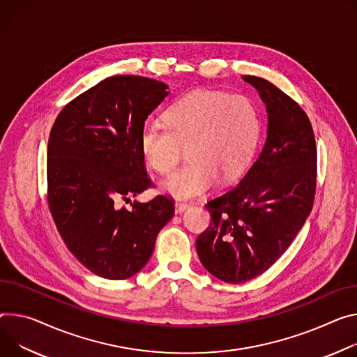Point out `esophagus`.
Masks as SVG:
<instances>
[{"label":"esophagus","instance_id":"34e87169","mask_svg":"<svg viewBox=\"0 0 357 357\" xmlns=\"http://www.w3.org/2000/svg\"><path fill=\"white\" fill-rule=\"evenodd\" d=\"M189 208V204L188 202H181V201H176L175 202V212L176 213H182L183 211H186Z\"/></svg>","mask_w":357,"mask_h":357}]
</instances>
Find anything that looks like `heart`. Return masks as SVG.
I'll use <instances>...</instances> for the list:
<instances>
[{
  "label": "heart",
  "instance_id": "b5f03b06",
  "mask_svg": "<svg viewBox=\"0 0 357 357\" xmlns=\"http://www.w3.org/2000/svg\"><path fill=\"white\" fill-rule=\"evenodd\" d=\"M167 125L148 121L139 132L146 164L169 174L186 145V164L162 182V190L178 199L197 198L218 182L239 176L250 162L261 132L257 107L243 93L193 91L172 104Z\"/></svg>",
  "mask_w": 357,
  "mask_h": 357
}]
</instances>
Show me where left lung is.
<instances>
[{
    "mask_svg": "<svg viewBox=\"0 0 357 357\" xmlns=\"http://www.w3.org/2000/svg\"><path fill=\"white\" fill-rule=\"evenodd\" d=\"M242 78L266 105V142L241 182L205 205L212 222L197 239L205 269L234 284L266 272L294 242L312 211L317 175L306 112L272 82Z\"/></svg>",
    "mask_w": 357,
    "mask_h": 357,
    "instance_id": "obj_1",
    "label": "left lung"
}]
</instances>
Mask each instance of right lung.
<instances>
[{
	"instance_id": "obj_1",
	"label": "right lung",
	"mask_w": 357,
	"mask_h": 357,
	"mask_svg": "<svg viewBox=\"0 0 357 357\" xmlns=\"http://www.w3.org/2000/svg\"><path fill=\"white\" fill-rule=\"evenodd\" d=\"M167 89L151 78L115 75L78 95L52 125L50 212L71 253L101 278L122 280L139 272L174 216V199L165 195L119 206L152 185L139 132Z\"/></svg>"
}]
</instances>
